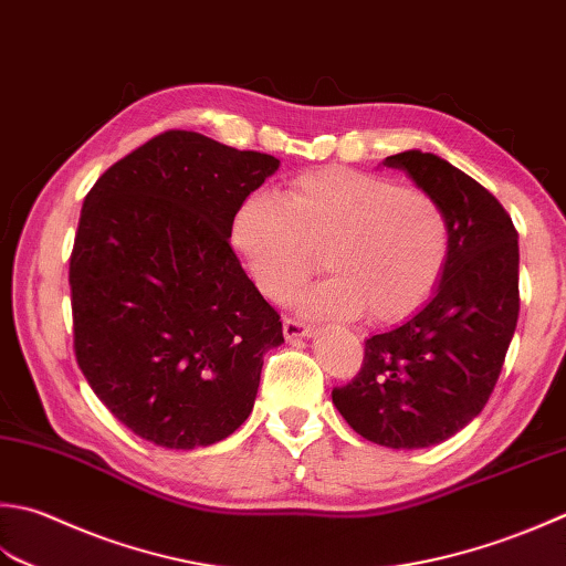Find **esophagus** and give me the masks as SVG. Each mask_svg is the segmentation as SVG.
I'll return each instance as SVG.
<instances>
[{
    "label": "esophagus",
    "mask_w": 566,
    "mask_h": 566,
    "mask_svg": "<svg viewBox=\"0 0 566 566\" xmlns=\"http://www.w3.org/2000/svg\"><path fill=\"white\" fill-rule=\"evenodd\" d=\"M282 328H284V338H290V340L312 336V331H314L312 326L304 324V321H298V318H284Z\"/></svg>",
    "instance_id": "obj_1"
}]
</instances>
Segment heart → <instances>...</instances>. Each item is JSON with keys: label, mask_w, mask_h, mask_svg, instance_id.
I'll return each mask as SVG.
<instances>
[{"label": "heart", "mask_w": 566, "mask_h": 566, "mask_svg": "<svg viewBox=\"0 0 566 566\" xmlns=\"http://www.w3.org/2000/svg\"><path fill=\"white\" fill-rule=\"evenodd\" d=\"M232 242L258 290L284 302L318 268L328 276L298 296L306 314H360L395 324L439 290L451 258L447 210L422 188L346 166L296 174L282 198L254 191L232 216Z\"/></svg>", "instance_id": "1"}]
</instances>
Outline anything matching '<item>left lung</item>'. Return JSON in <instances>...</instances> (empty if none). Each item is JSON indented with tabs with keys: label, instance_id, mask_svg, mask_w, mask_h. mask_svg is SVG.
I'll return each mask as SVG.
<instances>
[{
	"label": "left lung",
	"instance_id": "8db88e82",
	"mask_svg": "<svg viewBox=\"0 0 566 566\" xmlns=\"http://www.w3.org/2000/svg\"><path fill=\"white\" fill-rule=\"evenodd\" d=\"M385 164L447 210L451 258L422 312L365 340L360 370L334 387V405L373 444L424 449L479 417L501 378L520 314L517 230L491 191L437 154Z\"/></svg>",
	"mask_w": 566,
	"mask_h": 566
}]
</instances>
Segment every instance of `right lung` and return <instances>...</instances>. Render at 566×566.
<instances>
[{"instance_id":"obj_1","label":"right lung","mask_w":566,"mask_h":566,"mask_svg":"<svg viewBox=\"0 0 566 566\" xmlns=\"http://www.w3.org/2000/svg\"><path fill=\"white\" fill-rule=\"evenodd\" d=\"M280 159L166 129L87 191L71 252L73 350L137 437L208 447L252 412L282 321L230 248L242 198Z\"/></svg>"}]
</instances>
